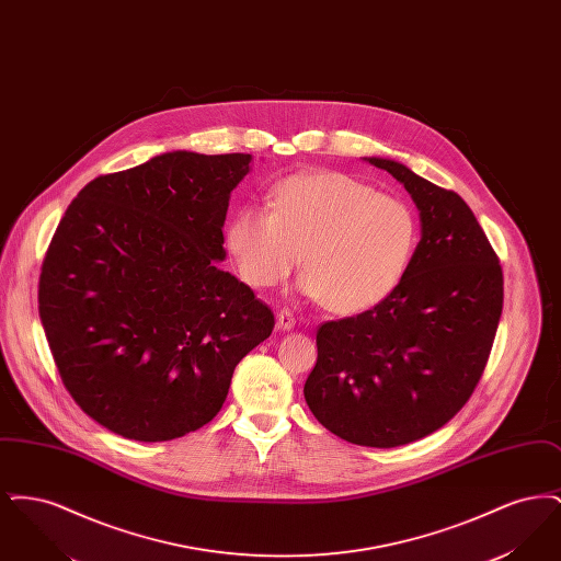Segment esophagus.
Masks as SVG:
<instances>
[{
  "label": "esophagus",
  "mask_w": 561,
  "mask_h": 561,
  "mask_svg": "<svg viewBox=\"0 0 561 561\" xmlns=\"http://www.w3.org/2000/svg\"><path fill=\"white\" fill-rule=\"evenodd\" d=\"M275 321H277V330H284V332H290L294 325H296V320H294V313L290 309H282L275 316Z\"/></svg>",
  "instance_id": "34e87169"
}]
</instances>
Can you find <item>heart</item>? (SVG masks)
<instances>
[{"label": "heart", "mask_w": 561, "mask_h": 561, "mask_svg": "<svg viewBox=\"0 0 561 561\" xmlns=\"http://www.w3.org/2000/svg\"><path fill=\"white\" fill-rule=\"evenodd\" d=\"M268 204L271 210L241 206L225 229L227 252L252 288H271L288 277L302 254L307 273L298 293L353 316L387 300L414 263V210L343 172L286 176Z\"/></svg>", "instance_id": "b5f03b06"}]
</instances>
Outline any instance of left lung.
I'll list each match as a JSON object with an SVG mask.
<instances>
[{"label": "left lung", "mask_w": 561, "mask_h": 561, "mask_svg": "<svg viewBox=\"0 0 561 561\" xmlns=\"http://www.w3.org/2000/svg\"><path fill=\"white\" fill-rule=\"evenodd\" d=\"M364 160L410 193L421 241L387 300L318 330L305 400L341 439L396 448L444 427L471 398L503 313V271L460 195L400 161Z\"/></svg>", "instance_id": "left-lung-1"}]
</instances>
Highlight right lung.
Segmentation results:
<instances>
[{"mask_svg": "<svg viewBox=\"0 0 561 561\" xmlns=\"http://www.w3.org/2000/svg\"><path fill=\"white\" fill-rule=\"evenodd\" d=\"M252 156L170 151L99 176L62 216L39 318L81 410L136 442L210 423L273 313L218 263L231 191Z\"/></svg>", "mask_w": 561, "mask_h": 561, "instance_id": "right-lung-1", "label": "right lung"}]
</instances>
